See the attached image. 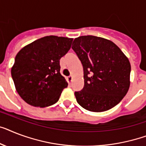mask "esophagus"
Here are the masks:
<instances>
[{
  "label": "esophagus",
  "instance_id": "esophagus-1",
  "mask_svg": "<svg viewBox=\"0 0 146 146\" xmlns=\"http://www.w3.org/2000/svg\"><path fill=\"white\" fill-rule=\"evenodd\" d=\"M72 80H73V76H72V75H70V76H69L67 77V81L69 84L71 83Z\"/></svg>",
  "mask_w": 146,
  "mask_h": 146
}]
</instances>
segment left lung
<instances>
[{
  "label": "left lung",
  "instance_id": "8db88e82",
  "mask_svg": "<svg viewBox=\"0 0 146 146\" xmlns=\"http://www.w3.org/2000/svg\"><path fill=\"white\" fill-rule=\"evenodd\" d=\"M72 48L81 61L84 87L75 92L78 104L92 112H104L119 104L130 87L131 64L114 42L88 35L74 40Z\"/></svg>",
  "mask_w": 146,
  "mask_h": 146
}]
</instances>
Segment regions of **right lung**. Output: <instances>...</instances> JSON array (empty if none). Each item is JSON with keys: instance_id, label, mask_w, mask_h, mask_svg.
<instances>
[{"instance_id": "right-lung-1", "label": "right lung", "mask_w": 146, "mask_h": 146, "mask_svg": "<svg viewBox=\"0 0 146 146\" xmlns=\"http://www.w3.org/2000/svg\"><path fill=\"white\" fill-rule=\"evenodd\" d=\"M73 39L47 36L27 45L18 52L11 75L18 94L27 104L53 105L67 87L60 73V59L67 54Z\"/></svg>"}]
</instances>
